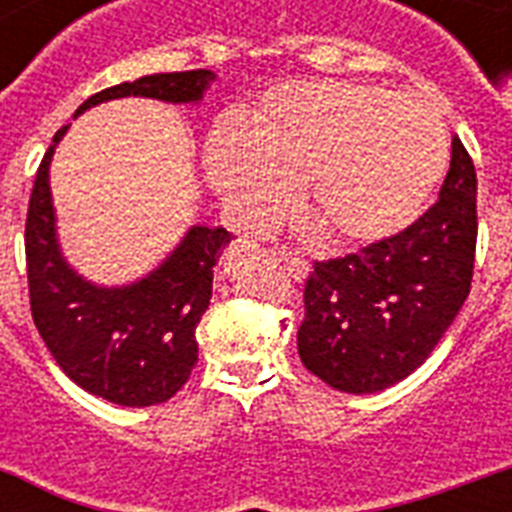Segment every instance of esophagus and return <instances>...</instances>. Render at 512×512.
Instances as JSON below:
<instances>
[{
	"instance_id": "1",
	"label": "esophagus",
	"mask_w": 512,
	"mask_h": 512,
	"mask_svg": "<svg viewBox=\"0 0 512 512\" xmlns=\"http://www.w3.org/2000/svg\"><path fill=\"white\" fill-rule=\"evenodd\" d=\"M273 255L279 257L281 265H284V271L292 273L295 279H305V276H308V271H311L303 257L292 255V252H287V249H279V252H273Z\"/></svg>"
}]
</instances>
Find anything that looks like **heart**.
Instances as JSON below:
<instances>
[{
    "mask_svg": "<svg viewBox=\"0 0 512 512\" xmlns=\"http://www.w3.org/2000/svg\"><path fill=\"white\" fill-rule=\"evenodd\" d=\"M444 119L428 100L372 84L292 82L265 95L239 130L207 143L209 183L241 223L297 207L335 244L393 236L420 215L446 170Z\"/></svg>",
    "mask_w": 512,
    "mask_h": 512,
    "instance_id": "b5f03b06",
    "label": "heart"
}]
</instances>
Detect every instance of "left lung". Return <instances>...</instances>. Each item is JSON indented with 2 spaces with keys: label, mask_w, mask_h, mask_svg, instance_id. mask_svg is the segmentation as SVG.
I'll use <instances>...</instances> for the list:
<instances>
[{
  "label": "left lung",
  "mask_w": 512,
  "mask_h": 512,
  "mask_svg": "<svg viewBox=\"0 0 512 512\" xmlns=\"http://www.w3.org/2000/svg\"><path fill=\"white\" fill-rule=\"evenodd\" d=\"M476 167L460 138L438 201L396 236L313 265L297 350L342 393H377L425 364L470 295Z\"/></svg>",
  "instance_id": "1"
}]
</instances>
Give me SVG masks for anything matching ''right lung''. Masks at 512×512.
Instances as JSON below:
<instances>
[{
	"mask_svg": "<svg viewBox=\"0 0 512 512\" xmlns=\"http://www.w3.org/2000/svg\"><path fill=\"white\" fill-rule=\"evenodd\" d=\"M215 74L207 68L140 76L95 92L76 114L116 98L199 103ZM68 127L47 148L26 217L31 316L44 345L71 380L119 406H154L183 388L199 361L196 327L212 297V268L231 233L191 225L162 265L124 287H100L60 252L50 193V162Z\"/></svg>",
	"mask_w": 512,
	"mask_h": 512,
	"instance_id": "obj_1",
	"label": "right lung"
}]
</instances>
